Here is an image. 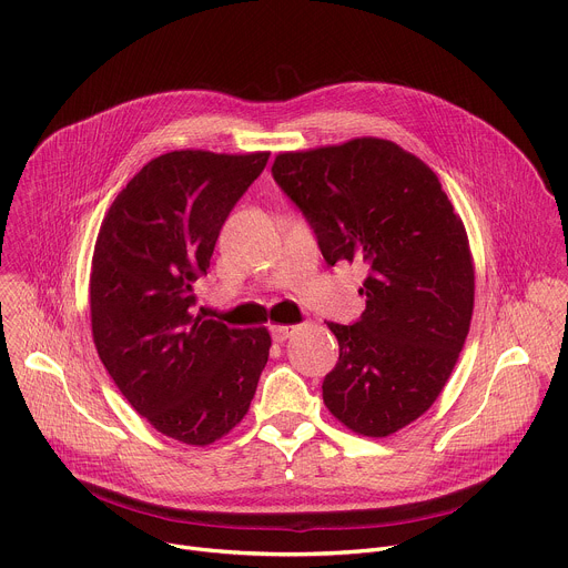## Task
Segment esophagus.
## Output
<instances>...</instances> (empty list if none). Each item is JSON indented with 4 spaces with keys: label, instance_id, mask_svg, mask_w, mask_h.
<instances>
[{
    "label": "esophagus",
    "instance_id": "obj_1",
    "mask_svg": "<svg viewBox=\"0 0 568 568\" xmlns=\"http://www.w3.org/2000/svg\"><path fill=\"white\" fill-rule=\"evenodd\" d=\"M294 331H296L294 326H281V323H278V326H272V328H270V335H272L274 342L281 344V342H285L287 337H292Z\"/></svg>",
    "mask_w": 568,
    "mask_h": 568
}]
</instances>
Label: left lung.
<instances>
[{
	"mask_svg": "<svg viewBox=\"0 0 568 568\" xmlns=\"http://www.w3.org/2000/svg\"><path fill=\"white\" fill-rule=\"evenodd\" d=\"M272 175L331 267H366L362 316L328 323L339 362L321 388L348 429L388 436L432 407L463 351L474 307L465 226L432 169L386 139L283 152Z\"/></svg>",
	"mask_w": 568,
	"mask_h": 568,
	"instance_id": "8db88e82",
	"label": "left lung"
}]
</instances>
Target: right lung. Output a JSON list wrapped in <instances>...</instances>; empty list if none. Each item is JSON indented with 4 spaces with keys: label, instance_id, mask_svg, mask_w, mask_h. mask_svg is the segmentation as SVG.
<instances>
[{
    "label": "right lung",
    "instance_id": "1",
    "mask_svg": "<svg viewBox=\"0 0 568 568\" xmlns=\"http://www.w3.org/2000/svg\"><path fill=\"white\" fill-rule=\"evenodd\" d=\"M267 159L161 154L116 195L97 237L90 310L99 357L132 409L186 445H209L245 418L270 357L265 328L204 318L193 292Z\"/></svg>",
    "mask_w": 568,
    "mask_h": 568
}]
</instances>
